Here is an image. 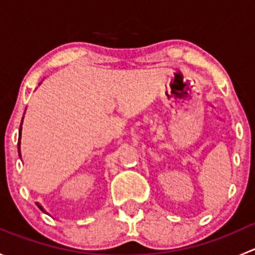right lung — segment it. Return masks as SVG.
<instances>
[{
  "instance_id": "add662e5",
  "label": "right lung",
  "mask_w": 255,
  "mask_h": 255,
  "mask_svg": "<svg viewBox=\"0 0 255 255\" xmlns=\"http://www.w3.org/2000/svg\"><path fill=\"white\" fill-rule=\"evenodd\" d=\"M40 84H42V82H39V85H40ZM24 113H25V112H24ZM23 118H24V117H22V122H20V126H19V138H18V153H19V158H22V154H20V137H22V125H23ZM37 206L39 207L40 210L43 211V212H45V210H44V208H43L42 205H39V204H38V202H37ZM45 213H47V212H45Z\"/></svg>"
}]
</instances>
